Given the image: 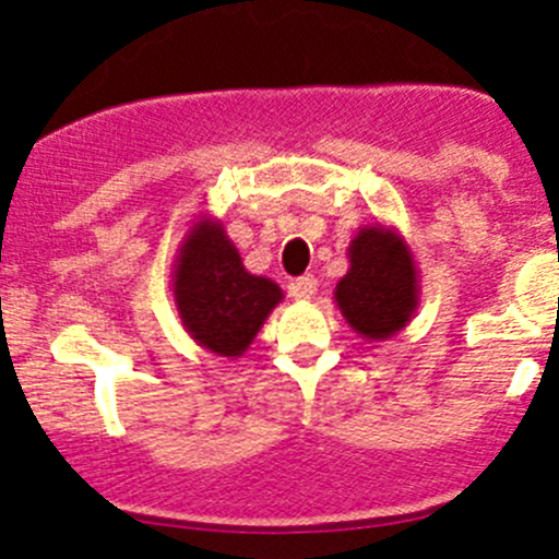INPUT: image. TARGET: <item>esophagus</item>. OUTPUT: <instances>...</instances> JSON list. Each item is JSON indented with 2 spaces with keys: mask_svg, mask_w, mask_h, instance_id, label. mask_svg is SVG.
Segmentation results:
<instances>
[{
  "mask_svg": "<svg viewBox=\"0 0 559 559\" xmlns=\"http://www.w3.org/2000/svg\"><path fill=\"white\" fill-rule=\"evenodd\" d=\"M316 278L313 275H300V278H295L289 284V295L295 297V300H311L316 295Z\"/></svg>",
  "mask_w": 559,
  "mask_h": 559,
  "instance_id": "34e87169",
  "label": "esophagus"
}]
</instances>
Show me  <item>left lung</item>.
Instances as JSON below:
<instances>
[{
	"mask_svg": "<svg viewBox=\"0 0 559 559\" xmlns=\"http://www.w3.org/2000/svg\"><path fill=\"white\" fill-rule=\"evenodd\" d=\"M352 270L337 284L335 300L348 324L370 341L403 330L416 308V270L411 253L389 229H362L354 238Z\"/></svg>",
	"mask_w": 559,
	"mask_h": 559,
	"instance_id": "left-lung-1",
	"label": "left lung"
}]
</instances>
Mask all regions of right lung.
<instances>
[{
    "mask_svg": "<svg viewBox=\"0 0 559 559\" xmlns=\"http://www.w3.org/2000/svg\"><path fill=\"white\" fill-rule=\"evenodd\" d=\"M173 292L186 330L218 357H240L281 300L273 281L246 273L235 246L211 222L191 229Z\"/></svg>",
    "mask_w": 559,
    "mask_h": 559,
    "instance_id": "obj_1",
    "label": "right lung"
}]
</instances>
